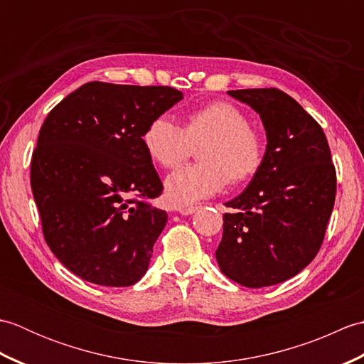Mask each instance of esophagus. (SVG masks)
<instances>
[{
	"label": "esophagus",
	"instance_id": "esophagus-1",
	"mask_svg": "<svg viewBox=\"0 0 364 364\" xmlns=\"http://www.w3.org/2000/svg\"><path fill=\"white\" fill-rule=\"evenodd\" d=\"M197 208H198L197 205H184V206L178 208V211H180V213L184 214V215H189V214H192V213H196Z\"/></svg>",
	"mask_w": 364,
	"mask_h": 364
}]
</instances>
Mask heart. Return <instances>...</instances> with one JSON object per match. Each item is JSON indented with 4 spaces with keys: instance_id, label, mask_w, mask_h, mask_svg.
<instances>
[{
    "instance_id": "obj_1",
    "label": "heart",
    "mask_w": 364,
    "mask_h": 364,
    "mask_svg": "<svg viewBox=\"0 0 364 364\" xmlns=\"http://www.w3.org/2000/svg\"><path fill=\"white\" fill-rule=\"evenodd\" d=\"M202 141L205 142L198 150L202 161L167 176L170 202L189 205L218 194L228 180L235 186L250 181L264 162V137L228 102H213L189 112L183 128L161 115L149 123L142 136L149 156L164 168L180 166L192 145Z\"/></svg>"
}]
</instances>
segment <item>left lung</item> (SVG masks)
<instances>
[{
    "label": "left lung",
    "instance_id": "1",
    "mask_svg": "<svg viewBox=\"0 0 364 364\" xmlns=\"http://www.w3.org/2000/svg\"><path fill=\"white\" fill-rule=\"evenodd\" d=\"M259 114L267 149L259 172L225 203L215 250L230 280L262 288L297 275L318 255L336 196V170L321 125L283 90H228Z\"/></svg>",
    "mask_w": 364,
    "mask_h": 364
}]
</instances>
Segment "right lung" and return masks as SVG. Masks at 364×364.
<instances>
[{
  "label": "right lung",
  "instance_id": "right-lung-1",
  "mask_svg": "<svg viewBox=\"0 0 364 364\" xmlns=\"http://www.w3.org/2000/svg\"><path fill=\"white\" fill-rule=\"evenodd\" d=\"M168 86L92 81L46 115L31 158V189L45 242L90 283L131 286L145 274L167 213L142 136L180 102Z\"/></svg>",
  "mask_w": 364,
  "mask_h": 364
}]
</instances>
